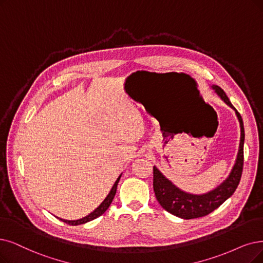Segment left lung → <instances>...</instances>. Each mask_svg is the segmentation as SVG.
I'll return each instance as SVG.
<instances>
[{
    "label": "left lung",
    "mask_w": 263,
    "mask_h": 263,
    "mask_svg": "<svg viewBox=\"0 0 263 263\" xmlns=\"http://www.w3.org/2000/svg\"><path fill=\"white\" fill-rule=\"evenodd\" d=\"M211 87L220 97V99L235 111L240 127L239 146L235 163L229 176L218 186H216L214 190L203 194H192L182 191L181 189L175 185L170 179H167L160 172L159 168L153 166V189L157 202L160 203L165 211L182 219L204 217L214 212L215 209L224 203L230 196H232L239 183L241 172H243L245 141L243 120H241L240 114L237 112V110L233 107V104L231 103L223 89L217 85H212Z\"/></svg>",
    "instance_id": "1"
}]
</instances>
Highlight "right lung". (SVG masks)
I'll return each instance as SVG.
<instances>
[{
	"label": "right lung",
	"mask_w": 263,
	"mask_h": 263,
	"mask_svg": "<svg viewBox=\"0 0 263 263\" xmlns=\"http://www.w3.org/2000/svg\"><path fill=\"white\" fill-rule=\"evenodd\" d=\"M121 177H122V174L119 176V178L117 179V181L114 182V184H113V186H112V189L110 190V192H109V194L107 195V197L103 199L102 201V203L95 209V211H92L90 214H88L87 216H85V217H83V218H81V219H78V220H66V219H61V218H58V219H60L61 221H64V222H66V223H68V224H71V226H79V224H84V223H86V222H89V221H91V220H93V219H96V218H98L99 216H101L104 212L107 211V209L109 208V206L111 205V203H112V201H113V198H114V196H115V193H117V189H118V183H119V181H120V179H121Z\"/></svg>",
	"instance_id": "add662e5"
}]
</instances>
